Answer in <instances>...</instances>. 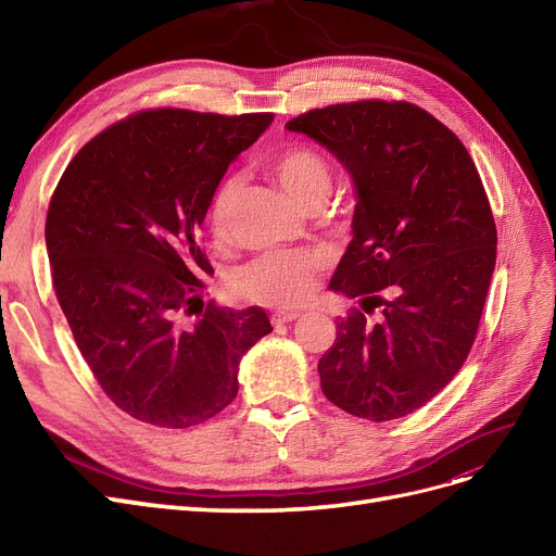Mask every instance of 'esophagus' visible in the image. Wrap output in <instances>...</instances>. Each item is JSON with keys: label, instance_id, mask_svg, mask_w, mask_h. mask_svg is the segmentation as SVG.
I'll return each instance as SVG.
<instances>
[{"label": "esophagus", "instance_id": "obj_1", "mask_svg": "<svg viewBox=\"0 0 556 556\" xmlns=\"http://www.w3.org/2000/svg\"><path fill=\"white\" fill-rule=\"evenodd\" d=\"M298 317H300V313H295V311H281V313H275L270 319H273V325H286V323H295Z\"/></svg>", "mask_w": 556, "mask_h": 556}]
</instances>
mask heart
I'll return each mask as SVG.
<instances>
[{
  "instance_id": "b5f03b06",
  "label": "heart",
  "mask_w": 556,
  "mask_h": 556,
  "mask_svg": "<svg viewBox=\"0 0 556 556\" xmlns=\"http://www.w3.org/2000/svg\"><path fill=\"white\" fill-rule=\"evenodd\" d=\"M270 170L277 182L302 204L304 210L323 204L331 189L329 160L313 146L293 143L281 151ZM241 175H225L216 187L210 204L212 229L218 239L227 237V229L241 195ZM327 268V256L317 250L266 252L252 258L245 266L229 275L231 293L263 306L293 308L306 302L317 283L319 273Z\"/></svg>"
}]
</instances>
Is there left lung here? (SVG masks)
<instances>
[{
  "label": "left lung",
  "instance_id": "1",
  "mask_svg": "<svg viewBox=\"0 0 556 556\" xmlns=\"http://www.w3.org/2000/svg\"><path fill=\"white\" fill-rule=\"evenodd\" d=\"M288 130L319 141L352 173L354 239L329 283L361 298L319 358L325 396L367 421L410 415L469 356L495 266V220L480 173L440 119L407 101L308 110Z\"/></svg>",
  "mask_w": 556,
  "mask_h": 556
}]
</instances>
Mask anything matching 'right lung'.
<instances>
[{
  "label": "right lung",
  "instance_id": "add662e5",
  "mask_svg": "<svg viewBox=\"0 0 556 556\" xmlns=\"http://www.w3.org/2000/svg\"><path fill=\"white\" fill-rule=\"evenodd\" d=\"M273 112L143 110L67 164L45 223L51 279L76 346L137 421L191 428L239 392V361L273 331L266 311L202 302V220L227 166Z\"/></svg>",
  "mask_w": 556,
  "mask_h": 556
}]
</instances>
